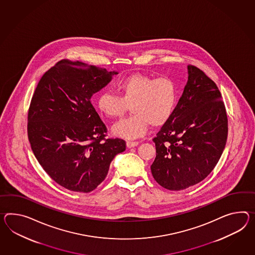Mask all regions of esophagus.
Wrapping results in <instances>:
<instances>
[{"label":"esophagus","mask_w":255,"mask_h":255,"mask_svg":"<svg viewBox=\"0 0 255 255\" xmlns=\"http://www.w3.org/2000/svg\"><path fill=\"white\" fill-rule=\"evenodd\" d=\"M138 144H139L138 142H132V141H127V142H126V145H127V147H128V148L134 147V146H137Z\"/></svg>","instance_id":"1"}]
</instances>
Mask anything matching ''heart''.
<instances>
[{"label":"heart","instance_id":"b5f03b06","mask_svg":"<svg viewBox=\"0 0 255 255\" xmlns=\"http://www.w3.org/2000/svg\"><path fill=\"white\" fill-rule=\"evenodd\" d=\"M114 88L119 96L108 91L100 93L97 108L107 118L116 119L122 117L130 106L132 115L112 128L113 135L128 140L143 136L149 125H166L178 101L177 86L168 77L154 78L136 73L118 80Z\"/></svg>","mask_w":255,"mask_h":255}]
</instances>
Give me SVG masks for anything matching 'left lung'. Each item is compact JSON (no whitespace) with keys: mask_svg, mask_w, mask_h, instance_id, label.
<instances>
[{"mask_svg":"<svg viewBox=\"0 0 255 255\" xmlns=\"http://www.w3.org/2000/svg\"><path fill=\"white\" fill-rule=\"evenodd\" d=\"M228 118L215 82L200 69L188 65V81L175 111L153 139L155 181L180 191L205 179L223 153Z\"/></svg>","mask_w":255,"mask_h":255,"instance_id":"8db88e82","label":"left lung"}]
</instances>
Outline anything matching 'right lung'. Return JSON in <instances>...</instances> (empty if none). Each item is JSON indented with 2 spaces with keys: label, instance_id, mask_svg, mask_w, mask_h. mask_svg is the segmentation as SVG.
<instances>
[{
  "label": "right lung",
  "instance_id": "1",
  "mask_svg": "<svg viewBox=\"0 0 255 255\" xmlns=\"http://www.w3.org/2000/svg\"><path fill=\"white\" fill-rule=\"evenodd\" d=\"M118 72L62 60L37 84L27 134L37 161L52 180L73 192L89 193L105 180L123 139H105L107 128L91 98Z\"/></svg>",
  "mask_w": 255,
  "mask_h": 255
}]
</instances>
